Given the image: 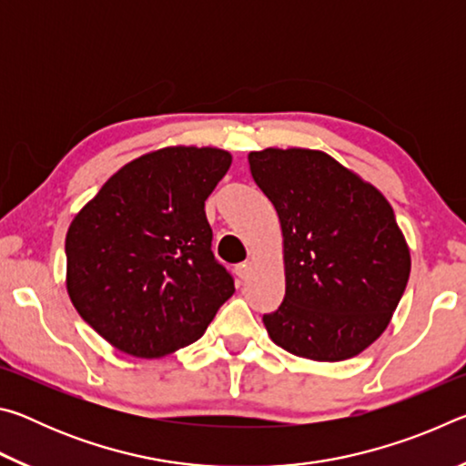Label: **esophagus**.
Instances as JSON below:
<instances>
[{
    "label": "esophagus",
    "mask_w": 466,
    "mask_h": 466,
    "mask_svg": "<svg viewBox=\"0 0 466 466\" xmlns=\"http://www.w3.org/2000/svg\"><path fill=\"white\" fill-rule=\"evenodd\" d=\"M248 273H250V261H242L236 265V275H238L240 279H247Z\"/></svg>",
    "instance_id": "34e87169"
}]
</instances>
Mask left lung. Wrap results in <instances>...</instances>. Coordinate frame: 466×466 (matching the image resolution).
<instances>
[{"mask_svg":"<svg viewBox=\"0 0 466 466\" xmlns=\"http://www.w3.org/2000/svg\"><path fill=\"white\" fill-rule=\"evenodd\" d=\"M250 175L278 211L286 296L263 314L283 350L317 361L358 356L389 325L411 257L380 191L314 149H263Z\"/></svg>","mask_w":466,"mask_h":466,"instance_id":"8db88e82","label":"left lung"}]
</instances>
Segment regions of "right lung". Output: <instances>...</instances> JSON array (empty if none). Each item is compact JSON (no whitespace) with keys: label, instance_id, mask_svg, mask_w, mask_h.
I'll return each instance as SVG.
<instances>
[{"label":"right lung","instance_id":"1","mask_svg":"<svg viewBox=\"0 0 466 466\" xmlns=\"http://www.w3.org/2000/svg\"><path fill=\"white\" fill-rule=\"evenodd\" d=\"M216 147H167L110 177L66 238L67 291L116 350L162 358L199 339L234 294L205 199L230 168Z\"/></svg>","mask_w":466,"mask_h":466}]
</instances>
